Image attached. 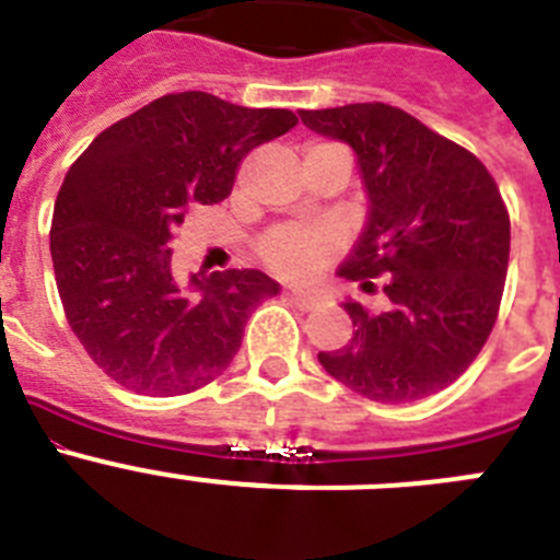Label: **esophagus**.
Here are the masks:
<instances>
[{"label":"esophagus","instance_id":"esophagus-1","mask_svg":"<svg viewBox=\"0 0 560 560\" xmlns=\"http://www.w3.org/2000/svg\"><path fill=\"white\" fill-rule=\"evenodd\" d=\"M285 296H289V303L300 311H314L316 305H319V300H316L314 294H303V291H289Z\"/></svg>","mask_w":560,"mask_h":560}]
</instances>
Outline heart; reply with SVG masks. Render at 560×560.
Instances as JSON below:
<instances>
[{
	"instance_id": "b5f03b06",
	"label": "heart",
	"mask_w": 560,
	"mask_h": 560,
	"mask_svg": "<svg viewBox=\"0 0 560 560\" xmlns=\"http://www.w3.org/2000/svg\"><path fill=\"white\" fill-rule=\"evenodd\" d=\"M308 151H345V148L330 145V142H316ZM334 249V237L328 232L303 230V226H283V230H275L264 237L260 257H264V264L275 275L289 277V280H308L311 275H316V271L328 264Z\"/></svg>"
}]
</instances>
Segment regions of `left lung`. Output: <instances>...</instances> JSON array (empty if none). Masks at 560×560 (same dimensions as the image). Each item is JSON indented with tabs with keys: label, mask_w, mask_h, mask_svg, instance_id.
Wrapping results in <instances>:
<instances>
[{
	"label": "left lung",
	"mask_w": 560,
	"mask_h": 560,
	"mask_svg": "<svg viewBox=\"0 0 560 560\" xmlns=\"http://www.w3.org/2000/svg\"><path fill=\"white\" fill-rule=\"evenodd\" d=\"M311 131L348 142L368 190V224L339 277L375 294L345 303L353 336L319 364L353 393L409 404L471 368L502 303L511 219L471 151L387 103L300 112Z\"/></svg>",
	"instance_id": "8db88e82"
}]
</instances>
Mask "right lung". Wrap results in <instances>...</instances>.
I'll list each match as a JSON object with an SVG mask.
<instances>
[{
  "instance_id": "add662e5",
  "label": "right lung",
  "mask_w": 560,
  "mask_h": 560,
  "mask_svg": "<svg viewBox=\"0 0 560 560\" xmlns=\"http://www.w3.org/2000/svg\"><path fill=\"white\" fill-rule=\"evenodd\" d=\"M296 126L289 108L207 92L148 103L97 133L56 199L49 252L72 334L120 387L185 395L235 359L249 314L280 291L257 269L171 271V241L196 205L232 192L252 148Z\"/></svg>"
}]
</instances>
